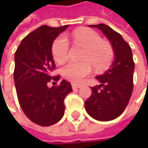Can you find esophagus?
<instances>
[{"mask_svg": "<svg viewBox=\"0 0 148 148\" xmlns=\"http://www.w3.org/2000/svg\"><path fill=\"white\" fill-rule=\"evenodd\" d=\"M72 87H73V89H77V88L81 87V85H80V84H75V83H73V84H72Z\"/></svg>", "mask_w": 148, "mask_h": 148, "instance_id": "esophagus-1", "label": "esophagus"}]
</instances>
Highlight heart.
<instances>
[{
  "label": "heart",
  "mask_w": 148,
  "mask_h": 148,
  "mask_svg": "<svg viewBox=\"0 0 148 148\" xmlns=\"http://www.w3.org/2000/svg\"><path fill=\"white\" fill-rule=\"evenodd\" d=\"M72 36L77 45L86 49L82 56L83 62H69L62 68V74L67 79L79 82L91 73L92 65L96 70H103L110 64L114 56L113 48L109 42L102 40L96 32L80 28L75 30ZM69 49V44L67 38L64 37L56 38L52 45L54 60L58 63L63 62L68 58Z\"/></svg>",
  "instance_id": "heart-1"
}]
</instances>
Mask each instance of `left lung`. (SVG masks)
<instances>
[{
	"mask_svg": "<svg viewBox=\"0 0 148 148\" xmlns=\"http://www.w3.org/2000/svg\"><path fill=\"white\" fill-rule=\"evenodd\" d=\"M89 26L103 32L111 44L115 58L103 74L96 76L99 85L91 87L92 95L85 102V108L88 115L98 121H111L123 112L132 95L133 55L130 45L107 25Z\"/></svg>",
	"mask_w": 148,
	"mask_h": 148,
	"instance_id": "left-lung-1",
	"label": "left lung"
}]
</instances>
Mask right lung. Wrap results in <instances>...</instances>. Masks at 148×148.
<instances>
[{"mask_svg": "<svg viewBox=\"0 0 148 148\" xmlns=\"http://www.w3.org/2000/svg\"><path fill=\"white\" fill-rule=\"evenodd\" d=\"M68 26L38 27L21 41L14 54V79L18 103L25 116L40 126L53 125L62 118L64 99L72 92L71 84L65 79L59 86H48L49 81L56 83L60 79L50 74L55 69L52 45Z\"/></svg>", "mask_w": 148, "mask_h": 148, "instance_id": "obj_1", "label": "right lung"}]
</instances>
